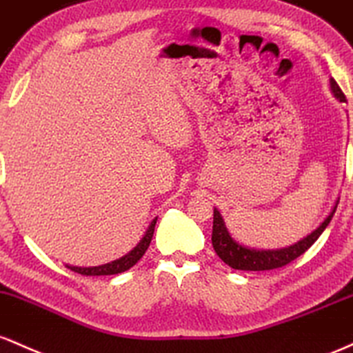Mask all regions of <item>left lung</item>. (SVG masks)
<instances>
[{
    "label": "left lung",
    "instance_id": "1",
    "mask_svg": "<svg viewBox=\"0 0 353 353\" xmlns=\"http://www.w3.org/2000/svg\"><path fill=\"white\" fill-rule=\"evenodd\" d=\"M330 91L332 94L339 101H345V94L340 90V86L336 85L334 78H330ZM339 200H335V205L332 207L330 213L323 219L322 223L316 227L314 232L308 233L307 236L300 239L295 243L288 245L283 248H252L245 247L232 239L230 235L227 225H225L223 216L220 215V212L216 208H213V232H212V245L213 250L216 252V255L223 260L228 267L235 268V270H248V272H262V270H273V268L283 267V265L290 263L292 260H295L296 256H300L305 253L312 245L315 243L316 239L322 235V232L328 227L332 216H334Z\"/></svg>",
    "mask_w": 353,
    "mask_h": 353
}]
</instances>
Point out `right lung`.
<instances>
[{
    "mask_svg": "<svg viewBox=\"0 0 353 353\" xmlns=\"http://www.w3.org/2000/svg\"><path fill=\"white\" fill-rule=\"evenodd\" d=\"M158 216H155L152 221H150L148 228H146L145 235L141 236V240L138 241L137 245L130 250L126 255L120 256V259L113 260V262L105 263V265H98V267H73V265H66V268L70 270L81 273V275H90V276H97V275H117V273L126 272L133 267L141 256L145 255V252L148 250L150 241H152L153 232H155V225H157Z\"/></svg>",
    "mask_w": 353,
    "mask_h": 353,
    "instance_id": "obj_1",
    "label": "right lung"
}]
</instances>
